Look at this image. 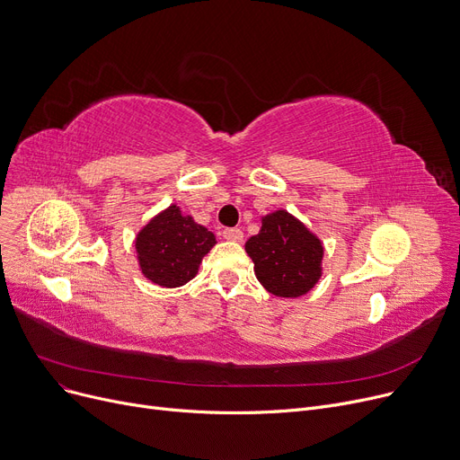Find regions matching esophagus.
Listing matches in <instances>:
<instances>
[{"instance_id": "1", "label": "esophagus", "mask_w": 460, "mask_h": 460, "mask_svg": "<svg viewBox=\"0 0 460 460\" xmlns=\"http://www.w3.org/2000/svg\"><path fill=\"white\" fill-rule=\"evenodd\" d=\"M224 238L229 240V243H243L244 233L236 227H229V229H224Z\"/></svg>"}]
</instances>
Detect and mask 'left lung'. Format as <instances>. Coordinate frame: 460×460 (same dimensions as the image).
I'll use <instances>...</instances> for the list:
<instances>
[{
    "instance_id": "left-lung-1",
    "label": "left lung",
    "mask_w": 460,
    "mask_h": 460,
    "mask_svg": "<svg viewBox=\"0 0 460 460\" xmlns=\"http://www.w3.org/2000/svg\"><path fill=\"white\" fill-rule=\"evenodd\" d=\"M244 248L259 283L274 296H304L323 276V240L283 208L261 217Z\"/></svg>"
}]
</instances>
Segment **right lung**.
Returning <instances> with one entry per match:
<instances>
[{
    "mask_svg": "<svg viewBox=\"0 0 460 460\" xmlns=\"http://www.w3.org/2000/svg\"><path fill=\"white\" fill-rule=\"evenodd\" d=\"M216 244V236L175 203L153 216L134 240L137 267L151 283L181 287L199 272L203 257Z\"/></svg>",
    "mask_w": 460,
    "mask_h": 460,
    "instance_id": "1",
    "label": "right lung"
}]
</instances>
